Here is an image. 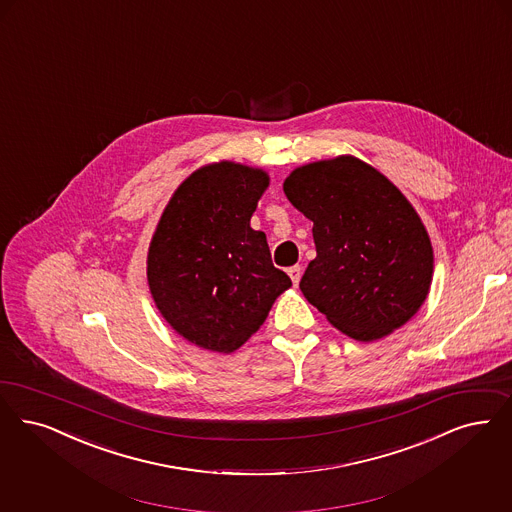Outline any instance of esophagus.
<instances>
[{
    "mask_svg": "<svg viewBox=\"0 0 512 512\" xmlns=\"http://www.w3.org/2000/svg\"><path fill=\"white\" fill-rule=\"evenodd\" d=\"M287 274H289V278H291L293 286H297V284H299V280H301L303 268H301L299 265L291 266V268H287Z\"/></svg>",
    "mask_w": 512,
    "mask_h": 512,
    "instance_id": "34e87169",
    "label": "esophagus"
}]
</instances>
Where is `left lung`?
<instances>
[{"mask_svg":"<svg viewBox=\"0 0 512 512\" xmlns=\"http://www.w3.org/2000/svg\"><path fill=\"white\" fill-rule=\"evenodd\" d=\"M284 192L314 223L316 259L299 284L308 303L366 343L411 320L429 295L434 257L406 196L352 156L297 167Z\"/></svg>","mask_w":512,"mask_h":512,"instance_id":"obj_1","label":"left lung"}]
</instances>
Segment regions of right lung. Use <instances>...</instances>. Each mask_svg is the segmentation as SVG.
Masks as SVG:
<instances>
[{
    "label": "right lung",
    "mask_w": 512,
    "mask_h": 512,
    "mask_svg": "<svg viewBox=\"0 0 512 512\" xmlns=\"http://www.w3.org/2000/svg\"><path fill=\"white\" fill-rule=\"evenodd\" d=\"M268 186L263 169L219 162L184 181L156 226L146 276L165 322L186 341L234 352L291 287L265 232L249 226Z\"/></svg>",
    "instance_id": "obj_1"
}]
</instances>
